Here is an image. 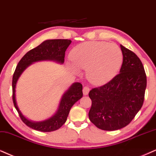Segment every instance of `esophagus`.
Listing matches in <instances>:
<instances>
[{"label":"esophagus","mask_w":156,"mask_h":156,"mask_svg":"<svg viewBox=\"0 0 156 156\" xmlns=\"http://www.w3.org/2000/svg\"><path fill=\"white\" fill-rule=\"evenodd\" d=\"M89 88L88 86H84L83 88V95H88V93H89Z\"/></svg>","instance_id":"34e87169"}]
</instances>
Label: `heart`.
<instances>
[{
  "label": "heart",
  "mask_w": 156,
  "mask_h": 156,
  "mask_svg": "<svg viewBox=\"0 0 156 156\" xmlns=\"http://www.w3.org/2000/svg\"><path fill=\"white\" fill-rule=\"evenodd\" d=\"M74 73L79 69L86 70L88 81L95 85L109 82L117 74L123 60L121 49L115 44L106 42H86L77 45L70 55Z\"/></svg>",
  "instance_id": "obj_1"
}]
</instances>
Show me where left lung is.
<instances>
[{"mask_svg": "<svg viewBox=\"0 0 156 156\" xmlns=\"http://www.w3.org/2000/svg\"><path fill=\"white\" fill-rule=\"evenodd\" d=\"M123 62L119 73L109 83L90 90L88 117L99 129L117 130L129 125L141 109L147 78L138 57L120 45Z\"/></svg>", "mask_w": 156, "mask_h": 156, "instance_id": "8db88e82", "label": "left lung"}]
</instances>
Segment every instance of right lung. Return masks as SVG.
Returning a JSON list of instances; mask_svg holds the SVG:
<instances>
[{"label": "right lung", "mask_w": 156, "mask_h": 156, "mask_svg": "<svg viewBox=\"0 0 156 156\" xmlns=\"http://www.w3.org/2000/svg\"><path fill=\"white\" fill-rule=\"evenodd\" d=\"M71 40L69 39H48L32 50H29L21 59L13 76V101L21 120L28 127L41 132H52L58 129L66 122L73 105L83 96V86L80 83H74L62 95L58 111L52 117L42 122H32L21 114L16 100V86L21 73L33 62L42 60H52L58 63L64 62L65 54Z\"/></svg>", "instance_id": "obj_1"}]
</instances>
